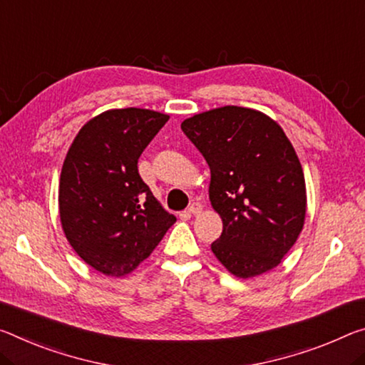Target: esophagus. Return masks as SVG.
<instances>
[{"mask_svg":"<svg viewBox=\"0 0 365 365\" xmlns=\"http://www.w3.org/2000/svg\"><path fill=\"white\" fill-rule=\"evenodd\" d=\"M201 211H203V206H201L200 203H193L192 206L188 207V212H190V214H195V216H198V214H200Z\"/></svg>","mask_w":365,"mask_h":365,"instance_id":"1","label":"esophagus"}]
</instances>
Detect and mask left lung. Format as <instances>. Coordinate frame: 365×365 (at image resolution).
Returning <instances> with one entry per match:
<instances>
[{
    "instance_id": "obj_1",
    "label": "left lung",
    "mask_w": 365,
    "mask_h": 365,
    "mask_svg": "<svg viewBox=\"0 0 365 365\" xmlns=\"http://www.w3.org/2000/svg\"><path fill=\"white\" fill-rule=\"evenodd\" d=\"M211 170L210 201L222 219L211 250L237 277L276 268L302 232L305 178L286 133L268 115L225 106L183 120Z\"/></svg>"
}]
</instances>
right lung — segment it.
<instances>
[{"instance_id":"1","label":"right lung","mask_w":365,"mask_h":365,"mask_svg":"<svg viewBox=\"0 0 365 365\" xmlns=\"http://www.w3.org/2000/svg\"><path fill=\"white\" fill-rule=\"evenodd\" d=\"M169 115L113 108L91 118L63 162L58 190L69 245L106 276L136 269L177 221L138 172V159Z\"/></svg>"}]
</instances>
